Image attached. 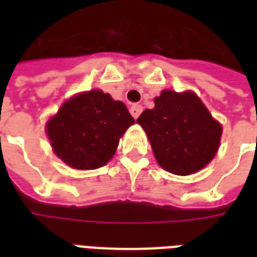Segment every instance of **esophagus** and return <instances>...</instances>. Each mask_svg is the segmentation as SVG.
<instances>
[{
  "label": "esophagus",
  "mask_w": 257,
  "mask_h": 257,
  "mask_svg": "<svg viewBox=\"0 0 257 257\" xmlns=\"http://www.w3.org/2000/svg\"><path fill=\"white\" fill-rule=\"evenodd\" d=\"M129 111H131V114H132V117L136 119V118L140 115V112L143 111V107L140 106V104H134V106L129 108Z\"/></svg>",
  "instance_id": "esophagus-1"
}]
</instances>
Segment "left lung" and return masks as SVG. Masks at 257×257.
Segmentation results:
<instances>
[{"label":"left lung","mask_w":257,"mask_h":257,"mask_svg":"<svg viewBox=\"0 0 257 257\" xmlns=\"http://www.w3.org/2000/svg\"><path fill=\"white\" fill-rule=\"evenodd\" d=\"M136 122L145 129L157 162L168 172L187 176L206 167L220 145L221 125L191 90H162Z\"/></svg>","instance_id":"left-lung-1"}]
</instances>
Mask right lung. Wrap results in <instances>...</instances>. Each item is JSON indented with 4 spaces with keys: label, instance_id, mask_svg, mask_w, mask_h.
Here are the masks:
<instances>
[{
    "label": "right lung",
    "instance_id": "obj_1",
    "mask_svg": "<svg viewBox=\"0 0 257 257\" xmlns=\"http://www.w3.org/2000/svg\"><path fill=\"white\" fill-rule=\"evenodd\" d=\"M122 101L93 89L64 101L47 123L55 154L74 169H96L115 154L119 138L134 125Z\"/></svg>",
    "mask_w": 257,
    "mask_h": 257
}]
</instances>
